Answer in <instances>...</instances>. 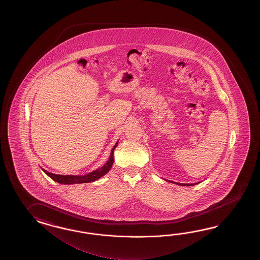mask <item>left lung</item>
Here are the masks:
<instances>
[{"mask_svg":"<svg viewBox=\"0 0 260 260\" xmlns=\"http://www.w3.org/2000/svg\"><path fill=\"white\" fill-rule=\"evenodd\" d=\"M168 182H171V183H175V182H172V181H169V180H167ZM176 184H177V185H180V186H193V185H196V184H198V183H193V184H183V183H176Z\"/></svg>","mask_w":260,"mask_h":260,"instance_id":"8db88e82","label":"left lung"}]
</instances>
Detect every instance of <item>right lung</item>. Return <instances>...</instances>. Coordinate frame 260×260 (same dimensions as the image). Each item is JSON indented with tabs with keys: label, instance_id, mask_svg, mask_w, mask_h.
<instances>
[{
	"label": "right lung",
	"instance_id": "obj_1",
	"mask_svg": "<svg viewBox=\"0 0 260 260\" xmlns=\"http://www.w3.org/2000/svg\"><path fill=\"white\" fill-rule=\"evenodd\" d=\"M117 141L115 146L111 149V156L109 158V160H107L104 166L102 167H100L99 169L94 170V171L91 172L89 174L86 175H83V176H70V175H55V174H52L50 172L46 171L43 169V171L48 176L51 177L54 181L57 183H60V184H68V185H71V184H81V183H89L94 182V180H98L100 179V177H103L104 175H106L108 172L110 171V169L111 168V166L113 165V151L118 145Z\"/></svg>",
	"mask_w": 260,
	"mask_h": 260
}]
</instances>
